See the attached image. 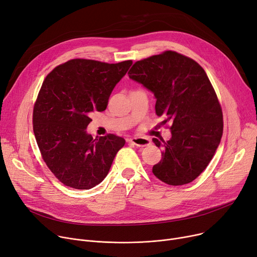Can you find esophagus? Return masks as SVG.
Returning a JSON list of instances; mask_svg holds the SVG:
<instances>
[{"mask_svg":"<svg viewBox=\"0 0 257 257\" xmlns=\"http://www.w3.org/2000/svg\"><path fill=\"white\" fill-rule=\"evenodd\" d=\"M127 142L133 143L134 145L138 146V147H143V146H147L150 144V140L148 138H144V137L130 138V139H127Z\"/></svg>","mask_w":257,"mask_h":257,"instance_id":"esophagus-1","label":"esophagus"}]
</instances>
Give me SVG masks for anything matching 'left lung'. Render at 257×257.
Returning a JSON list of instances; mask_svg holds the SVG:
<instances>
[{
	"label": "left lung",
	"mask_w": 257,
	"mask_h": 257,
	"mask_svg": "<svg viewBox=\"0 0 257 257\" xmlns=\"http://www.w3.org/2000/svg\"><path fill=\"white\" fill-rule=\"evenodd\" d=\"M128 77L154 93L157 115L171 123L169 141L153 139L163 148L154 174L170 186L193 182L212 161L223 134L221 105L204 69L167 51L136 62Z\"/></svg>",
	"instance_id": "obj_1"
}]
</instances>
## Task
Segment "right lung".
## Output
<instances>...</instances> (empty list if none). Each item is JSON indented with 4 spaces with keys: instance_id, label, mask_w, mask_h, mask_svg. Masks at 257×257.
I'll return each mask as SVG.
<instances>
[{
    "instance_id": "add662e5",
    "label": "right lung",
    "mask_w": 257,
    "mask_h": 257,
    "mask_svg": "<svg viewBox=\"0 0 257 257\" xmlns=\"http://www.w3.org/2000/svg\"><path fill=\"white\" fill-rule=\"evenodd\" d=\"M133 62L116 64L73 59L57 66L42 83L33 111V131L42 159L67 187L89 190L108 175L125 140L87 133L94 111L109 97Z\"/></svg>"
}]
</instances>
